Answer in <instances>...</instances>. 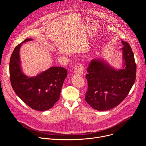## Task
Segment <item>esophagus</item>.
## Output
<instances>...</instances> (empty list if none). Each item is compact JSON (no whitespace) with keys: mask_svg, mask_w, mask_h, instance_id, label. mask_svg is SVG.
Segmentation results:
<instances>
[{"mask_svg":"<svg viewBox=\"0 0 146 146\" xmlns=\"http://www.w3.org/2000/svg\"><path fill=\"white\" fill-rule=\"evenodd\" d=\"M83 72H84V68H83V66L80 63L77 64L74 68V72L76 74L82 75L83 74Z\"/></svg>","mask_w":146,"mask_h":146,"instance_id":"34e87169","label":"esophagus"}]
</instances>
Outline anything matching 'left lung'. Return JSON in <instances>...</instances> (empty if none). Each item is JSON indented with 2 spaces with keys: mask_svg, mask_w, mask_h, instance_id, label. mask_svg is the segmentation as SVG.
<instances>
[{
  "mask_svg": "<svg viewBox=\"0 0 146 146\" xmlns=\"http://www.w3.org/2000/svg\"><path fill=\"white\" fill-rule=\"evenodd\" d=\"M123 47L122 68L117 69L103 58L94 59L87 70L88 91L86 101L93 109L105 111L120 104L127 97L136 79L134 54L129 44L121 41Z\"/></svg>",
  "mask_w": 146,
  "mask_h": 146,
  "instance_id": "8db88e82",
  "label": "left lung"
}]
</instances>
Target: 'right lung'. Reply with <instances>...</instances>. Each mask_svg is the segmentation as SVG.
Returning a JSON list of instances; mask_svg holds the SVG:
<instances>
[{
	"instance_id": "obj_1",
	"label": "right lung",
	"mask_w": 146,
	"mask_h": 146,
	"mask_svg": "<svg viewBox=\"0 0 146 146\" xmlns=\"http://www.w3.org/2000/svg\"><path fill=\"white\" fill-rule=\"evenodd\" d=\"M33 38H27L14 50L10 60V78L17 95L31 108L46 111L59 100L67 70L62 67H50L36 76H26L21 65L19 50L22 44Z\"/></svg>"
}]
</instances>
